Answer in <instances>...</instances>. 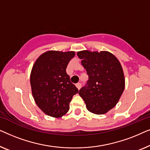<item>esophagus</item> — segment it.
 I'll list each match as a JSON object with an SVG mask.
<instances>
[{
	"label": "esophagus",
	"mask_w": 150,
	"mask_h": 150,
	"mask_svg": "<svg viewBox=\"0 0 150 150\" xmlns=\"http://www.w3.org/2000/svg\"><path fill=\"white\" fill-rule=\"evenodd\" d=\"M76 87L78 88V89H80L81 88V86H82V85H81V83H77V84H76Z\"/></svg>",
	"instance_id": "1"
}]
</instances>
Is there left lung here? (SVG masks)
Returning <instances> with one entry per match:
<instances>
[{"instance_id": "1", "label": "left lung", "mask_w": 150, "mask_h": 150, "mask_svg": "<svg viewBox=\"0 0 150 150\" xmlns=\"http://www.w3.org/2000/svg\"><path fill=\"white\" fill-rule=\"evenodd\" d=\"M89 76L87 84L79 90V95L87 110L102 115L115 107L124 92L125 79L120 61L107 51L77 52Z\"/></svg>"}]
</instances>
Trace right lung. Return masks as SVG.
Returning <instances> with one entry per match:
<instances>
[{"mask_svg":"<svg viewBox=\"0 0 150 150\" xmlns=\"http://www.w3.org/2000/svg\"><path fill=\"white\" fill-rule=\"evenodd\" d=\"M74 55V51H47L33 66L30 78L33 96L38 107L49 116L59 118L66 114L72 97L79 93L66 73Z\"/></svg>","mask_w":150,"mask_h":150,"instance_id":"right-lung-1","label":"right lung"}]
</instances>
